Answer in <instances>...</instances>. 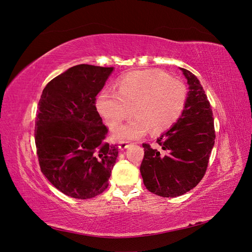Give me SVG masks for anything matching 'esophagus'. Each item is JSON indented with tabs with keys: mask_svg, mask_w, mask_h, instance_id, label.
<instances>
[{
	"mask_svg": "<svg viewBox=\"0 0 252 252\" xmlns=\"http://www.w3.org/2000/svg\"><path fill=\"white\" fill-rule=\"evenodd\" d=\"M131 145V143L130 142H128V141H120V149L121 150H124V149H126V148H128L129 146H130Z\"/></svg>",
	"mask_w": 252,
	"mask_h": 252,
	"instance_id": "1",
	"label": "esophagus"
}]
</instances>
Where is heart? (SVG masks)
<instances>
[{
	"label": "heart",
	"instance_id": "obj_1",
	"mask_svg": "<svg viewBox=\"0 0 252 252\" xmlns=\"http://www.w3.org/2000/svg\"><path fill=\"white\" fill-rule=\"evenodd\" d=\"M184 83L155 69L132 71L118 83V93L103 90L96 108L111 129H117L134 112L138 113L117 132L121 139L134 140L146 134L150 127L162 132L173 126L187 103Z\"/></svg>",
	"mask_w": 252,
	"mask_h": 252
}]
</instances>
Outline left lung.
I'll return each mask as SVG.
<instances>
[{"label":"left lung","instance_id":"8db88e82","mask_svg":"<svg viewBox=\"0 0 252 252\" xmlns=\"http://www.w3.org/2000/svg\"><path fill=\"white\" fill-rule=\"evenodd\" d=\"M189 93L185 109L169 130L158 138V149L143 144L140 171L150 192L175 197L194 188L205 175L216 131L210 103L200 81L181 68Z\"/></svg>","mask_w":252,"mask_h":252}]
</instances>
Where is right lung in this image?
Segmentation results:
<instances>
[{
    "mask_svg": "<svg viewBox=\"0 0 252 252\" xmlns=\"http://www.w3.org/2000/svg\"><path fill=\"white\" fill-rule=\"evenodd\" d=\"M113 67L73 66L44 88L36 113L34 140L41 171L64 194L86 200L108 187L119 155L106 142L108 129L95 96Z\"/></svg>",
    "mask_w": 252,
    "mask_h": 252,
    "instance_id": "1",
    "label": "right lung"
}]
</instances>
